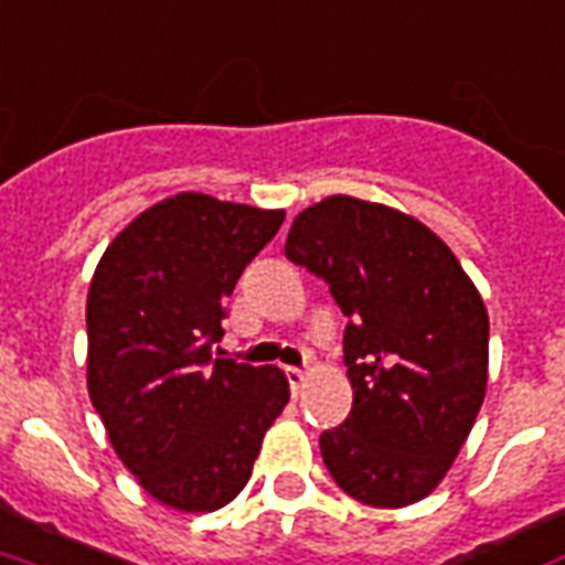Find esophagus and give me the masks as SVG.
Listing matches in <instances>:
<instances>
[{"label":"esophagus","instance_id":"obj_1","mask_svg":"<svg viewBox=\"0 0 565 565\" xmlns=\"http://www.w3.org/2000/svg\"><path fill=\"white\" fill-rule=\"evenodd\" d=\"M284 374H287L290 392H294V395H299V392L305 388V380H308V371H302V367H284Z\"/></svg>","mask_w":565,"mask_h":565}]
</instances>
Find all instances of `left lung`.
Listing matches in <instances>:
<instances>
[{
    "label": "left lung",
    "instance_id": "left-lung-1",
    "mask_svg": "<svg viewBox=\"0 0 565 565\" xmlns=\"http://www.w3.org/2000/svg\"><path fill=\"white\" fill-rule=\"evenodd\" d=\"M284 254L323 278L350 320L353 411L320 434L326 470L344 494L377 509L428 497L482 407V296L422 221L344 194L299 212Z\"/></svg>",
    "mask_w": 565,
    "mask_h": 565
}]
</instances>
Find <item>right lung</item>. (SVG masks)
I'll return each instance as SVG.
<instances>
[{
  "label": "right lung",
  "mask_w": 565,
  "mask_h": 565,
  "mask_svg": "<svg viewBox=\"0 0 565 565\" xmlns=\"http://www.w3.org/2000/svg\"><path fill=\"white\" fill-rule=\"evenodd\" d=\"M281 221L284 209L185 191L137 215L92 275V407L146 494L179 512L239 494L290 401L281 367L212 356L227 296Z\"/></svg>",
  "instance_id": "add662e5"
}]
</instances>
